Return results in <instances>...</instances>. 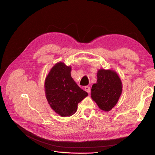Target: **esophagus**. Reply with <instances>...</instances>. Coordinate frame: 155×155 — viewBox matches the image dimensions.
I'll return each mask as SVG.
<instances>
[{"instance_id":"obj_1","label":"esophagus","mask_w":155,"mask_h":155,"mask_svg":"<svg viewBox=\"0 0 155 155\" xmlns=\"http://www.w3.org/2000/svg\"><path fill=\"white\" fill-rule=\"evenodd\" d=\"M85 91H87L88 93H89V92H91V87H88V86H86V87H85Z\"/></svg>"}]
</instances>
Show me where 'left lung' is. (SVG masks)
<instances>
[{
    "label": "left lung",
    "mask_w": 155,
    "mask_h": 155,
    "mask_svg": "<svg viewBox=\"0 0 155 155\" xmlns=\"http://www.w3.org/2000/svg\"><path fill=\"white\" fill-rule=\"evenodd\" d=\"M97 83L91 89V97L100 109L109 111L118 102L122 92V83L115 72L110 70H99Z\"/></svg>",
    "instance_id": "8db88e82"
}]
</instances>
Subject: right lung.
I'll return each mask as SVG.
<instances>
[{
    "label": "right lung",
    "instance_id": "1",
    "mask_svg": "<svg viewBox=\"0 0 155 155\" xmlns=\"http://www.w3.org/2000/svg\"><path fill=\"white\" fill-rule=\"evenodd\" d=\"M71 67L58 63L51 69L45 80V93L48 104L62 117L76 112L78 105L88 93L79 87L70 74Z\"/></svg>",
    "mask_w": 155,
    "mask_h": 155
}]
</instances>
